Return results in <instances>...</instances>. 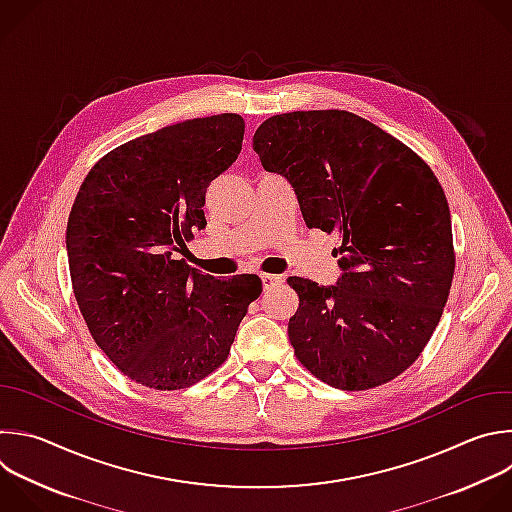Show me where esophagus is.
I'll return each instance as SVG.
<instances>
[{
	"label": "esophagus",
	"mask_w": 512,
	"mask_h": 512,
	"mask_svg": "<svg viewBox=\"0 0 512 512\" xmlns=\"http://www.w3.org/2000/svg\"><path fill=\"white\" fill-rule=\"evenodd\" d=\"M261 283H263V289H271L279 283H283V277L281 275H271V273H263L261 275Z\"/></svg>",
	"instance_id": "obj_1"
}]
</instances>
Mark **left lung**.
I'll return each instance as SVG.
<instances>
[{"label": "left lung", "mask_w": 512, "mask_h": 512, "mask_svg": "<svg viewBox=\"0 0 512 512\" xmlns=\"http://www.w3.org/2000/svg\"><path fill=\"white\" fill-rule=\"evenodd\" d=\"M253 148L295 189L303 221L342 239L337 285L289 277L295 358L321 382L362 392L406 372L442 317L454 277L450 209L432 168L346 110L267 118Z\"/></svg>", "instance_id": "obj_1"}]
</instances>
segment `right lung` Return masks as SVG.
<instances>
[{"label":"right lung","mask_w":512,"mask_h":512,"mask_svg":"<svg viewBox=\"0 0 512 512\" xmlns=\"http://www.w3.org/2000/svg\"><path fill=\"white\" fill-rule=\"evenodd\" d=\"M239 114L128 140L86 175L68 219L74 297L96 346L132 382L183 390L229 356L257 275L215 279L175 251L205 229L209 185L237 160Z\"/></svg>","instance_id":"right-lung-1"}]
</instances>
